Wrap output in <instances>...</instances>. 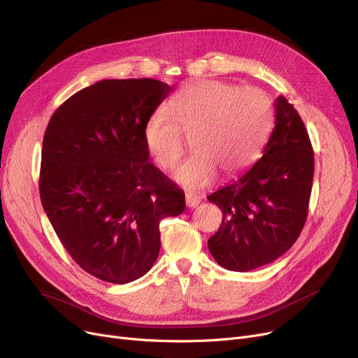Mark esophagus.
<instances>
[{"mask_svg": "<svg viewBox=\"0 0 358 358\" xmlns=\"http://www.w3.org/2000/svg\"><path fill=\"white\" fill-rule=\"evenodd\" d=\"M185 201H186V206L191 207V208H194V207H198V206H199L201 198H198L196 195H192V194H186Z\"/></svg>", "mask_w": 358, "mask_h": 358, "instance_id": "1", "label": "esophagus"}]
</instances>
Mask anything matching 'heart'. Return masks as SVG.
<instances>
[{
    "instance_id": "b5f03b06",
    "label": "heart",
    "mask_w": 358,
    "mask_h": 358,
    "mask_svg": "<svg viewBox=\"0 0 358 358\" xmlns=\"http://www.w3.org/2000/svg\"><path fill=\"white\" fill-rule=\"evenodd\" d=\"M274 124V101L259 87H239L221 80L186 84L144 125V143L156 163L170 170L192 134V155L173 173L189 189L211 185L218 170L241 175L257 162Z\"/></svg>"
}]
</instances>
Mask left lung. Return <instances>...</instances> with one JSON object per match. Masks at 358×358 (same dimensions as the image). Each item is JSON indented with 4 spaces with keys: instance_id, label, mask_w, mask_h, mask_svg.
Here are the masks:
<instances>
[{
    "instance_id": "8db88e82",
    "label": "left lung",
    "mask_w": 358,
    "mask_h": 358,
    "mask_svg": "<svg viewBox=\"0 0 358 358\" xmlns=\"http://www.w3.org/2000/svg\"><path fill=\"white\" fill-rule=\"evenodd\" d=\"M313 148L299 112L275 100V127L264 156L245 175L208 195L223 221L208 239L213 258L230 271H250L290 249L308 218Z\"/></svg>"
}]
</instances>
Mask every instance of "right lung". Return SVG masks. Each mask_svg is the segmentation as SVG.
Here are the masks:
<instances>
[{
	"instance_id": "add662e5",
	"label": "right lung",
	"mask_w": 358,
	"mask_h": 358,
	"mask_svg": "<svg viewBox=\"0 0 358 358\" xmlns=\"http://www.w3.org/2000/svg\"><path fill=\"white\" fill-rule=\"evenodd\" d=\"M173 89L152 78L101 80L73 94L45 131L39 194L70 257L93 277L127 284L160 250V221L185 192L148 162L144 125Z\"/></svg>"
}]
</instances>
